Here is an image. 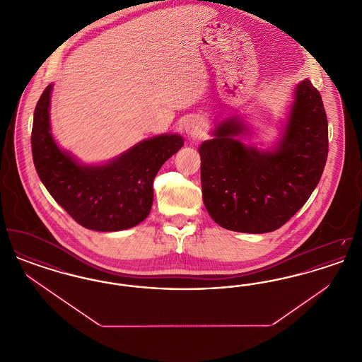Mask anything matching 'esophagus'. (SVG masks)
I'll return each instance as SVG.
<instances>
[{"instance_id":"obj_1","label":"esophagus","mask_w":362,"mask_h":362,"mask_svg":"<svg viewBox=\"0 0 362 362\" xmlns=\"http://www.w3.org/2000/svg\"><path fill=\"white\" fill-rule=\"evenodd\" d=\"M185 130H186V134H187L189 137H202V134H204V126H202V122L199 121L198 118H192V119H189V121L186 122V124H185Z\"/></svg>"}]
</instances>
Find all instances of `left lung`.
Segmentation results:
<instances>
[{"label":"left lung","mask_w":362,"mask_h":362,"mask_svg":"<svg viewBox=\"0 0 362 362\" xmlns=\"http://www.w3.org/2000/svg\"><path fill=\"white\" fill-rule=\"evenodd\" d=\"M247 123L232 115L199 146L202 197L225 229L267 233L304 206L316 189L328 153V124L319 90L308 78L294 86L292 103L272 151L243 144Z\"/></svg>","instance_id":"1"}]
</instances>
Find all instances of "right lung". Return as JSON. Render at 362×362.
<instances>
[{
	"label": "right lung",
	"mask_w": 362,
	"mask_h": 362,
	"mask_svg": "<svg viewBox=\"0 0 362 362\" xmlns=\"http://www.w3.org/2000/svg\"><path fill=\"white\" fill-rule=\"evenodd\" d=\"M52 92L50 84L35 107L31 134L35 168L45 187L88 229L115 232L142 223L153 204L156 173L183 146V137L160 134L142 139L104 164H81L52 137Z\"/></svg>",
	"instance_id": "1"
}]
</instances>
